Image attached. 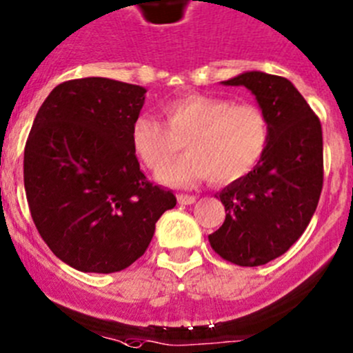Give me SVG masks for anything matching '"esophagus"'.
Segmentation results:
<instances>
[{
  "instance_id": "esophagus-1",
  "label": "esophagus",
  "mask_w": 353,
  "mask_h": 353,
  "mask_svg": "<svg viewBox=\"0 0 353 353\" xmlns=\"http://www.w3.org/2000/svg\"><path fill=\"white\" fill-rule=\"evenodd\" d=\"M177 202L181 205H192V203L196 202V196L193 195H177Z\"/></svg>"
}]
</instances>
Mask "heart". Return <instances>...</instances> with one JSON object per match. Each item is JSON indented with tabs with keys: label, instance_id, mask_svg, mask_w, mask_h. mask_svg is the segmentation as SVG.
I'll return each instance as SVG.
<instances>
[{
	"label": "heart",
	"instance_id": "b5f03b06",
	"mask_svg": "<svg viewBox=\"0 0 353 353\" xmlns=\"http://www.w3.org/2000/svg\"><path fill=\"white\" fill-rule=\"evenodd\" d=\"M163 123L141 114L130 127V144L153 172L163 169L185 144L188 153L158 174L163 184L192 188L203 179L232 184L247 177L266 153L270 123L254 104L190 94L161 108Z\"/></svg>",
	"mask_w": 353,
	"mask_h": 353
}]
</instances>
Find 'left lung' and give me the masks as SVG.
I'll use <instances>...</instances> for the list:
<instances>
[{"instance_id": "1", "label": "left lung", "mask_w": 353, "mask_h": 353, "mask_svg": "<svg viewBox=\"0 0 353 353\" xmlns=\"http://www.w3.org/2000/svg\"><path fill=\"white\" fill-rule=\"evenodd\" d=\"M226 87H245L265 111L270 143L259 165L217 193L226 217L210 247L239 266L266 265L303 235L322 192L324 158L319 118L288 78L245 71Z\"/></svg>"}]
</instances>
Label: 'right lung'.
<instances>
[{"label":"right lung","mask_w":353,"mask_h":353,"mask_svg":"<svg viewBox=\"0 0 353 353\" xmlns=\"http://www.w3.org/2000/svg\"><path fill=\"white\" fill-rule=\"evenodd\" d=\"M146 88L110 78L57 85L39 108L24 150L32 221L50 251L85 273L121 272L150 245L176 205L139 169L130 127Z\"/></svg>","instance_id":"right-lung-1"}]
</instances>
